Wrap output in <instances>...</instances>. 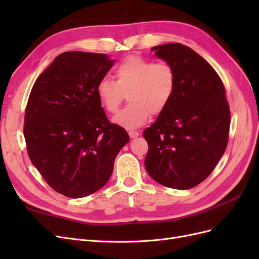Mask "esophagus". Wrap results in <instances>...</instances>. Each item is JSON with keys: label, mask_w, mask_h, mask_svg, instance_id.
Returning <instances> with one entry per match:
<instances>
[{"label": "esophagus", "mask_w": 259, "mask_h": 259, "mask_svg": "<svg viewBox=\"0 0 259 259\" xmlns=\"http://www.w3.org/2000/svg\"><path fill=\"white\" fill-rule=\"evenodd\" d=\"M128 135H130L131 138H136V137L139 136V133L137 131H130Z\"/></svg>", "instance_id": "34e87169"}]
</instances>
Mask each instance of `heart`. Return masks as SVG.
Returning <instances> with one entry per match:
<instances>
[{"instance_id":"obj_1","label":"heart","mask_w":259,"mask_h":259,"mask_svg":"<svg viewBox=\"0 0 259 259\" xmlns=\"http://www.w3.org/2000/svg\"><path fill=\"white\" fill-rule=\"evenodd\" d=\"M115 81L104 77L96 86L100 105L109 113H115L127 94L130 105L113 117L125 128H136L152 114H161L173 99L177 74L167 62H153L139 56L120 61L113 70Z\"/></svg>"}]
</instances>
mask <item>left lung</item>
Here are the masks:
<instances>
[{"mask_svg":"<svg viewBox=\"0 0 259 259\" xmlns=\"http://www.w3.org/2000/svg\"><path fill=\"white\" fill-rule=\"evenodd\" d=\"M151 51L173 66L177 88L165 111L144 131L145 167L156 183L190 189L208 177L226 150L230 111L225 88L213 67L188 46L168 43Z\"/></svg>","mask_w":259,"mask_h":259,"instance_id":"1","label":"left lung"}]
</instances>
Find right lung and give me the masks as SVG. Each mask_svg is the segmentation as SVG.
Returning a JSON list of instances; mask_svg holds the SVG:
<instances>
[{
	"label": "right lung",
	"instance_id": "right-lung-1",
	"mask_svg": "<svg viewBox=\"0 0 259 259\" xmlns=\"http://www.w3.org/2000/svg\"><path fill=\"white\" fill-rule=\"evenodd\" d=\"M108 55L66 52L31 90L23 134L29 158L55 191L79 199L110 178L115 156L130 142L109 122L96 86L111 69Z\"/></svg>",
	"mask_w": 259,
	"mask_h": 259
}]
</instances>
